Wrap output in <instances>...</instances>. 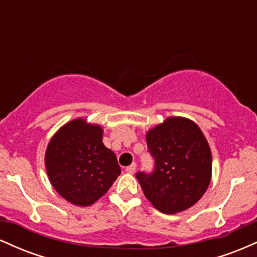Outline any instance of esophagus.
<instances>
[{
	"label": "esophagus",
	"instance_id": "1",
	"mask_svg": "<svg viewBox=\"0 0 257 257\" xmlns=\"http://www.w3.org/2000/svg\"><path fill=\"white\" fill-rule=\"evenodd\" d=\"M135 170H137V164H135V163H132L131 166H128L125 168V172L129 173V174H134Z\"/></svg>",
	"mask_w": 257,
	"mask_h": 257
}]
</instances>
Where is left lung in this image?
<instances>
[{
    "instance_id": "obj_1",
    "label": "left lung",
    "mask_w": 257,
    "mask_h": 257,
    "mask_svg": "<svg viewBox=\"0 0 257 257\" xmlns=\"http://www.w3.org/2000/svg\"><path fill=\"white\" fill-rule=\"evenodd\" d=\"M155 172L138 173L144 194L162 213L176 214L202 198L211 181L213 158L208 140L193 120L168 117L146 133Z\"/></svg>"
}]
</instances>
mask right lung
Masks as SVG:
<instances>
[{"instance_id":"right-lung-1","label":"right lung","mask_w":257,"mask_h":257,"mask_svg":"<svg viewBox=\"0 0 257 257\" xmlns=\"http://www.w3.org/2000/svg\"><path fill=\"white\" fill-rule=\"evenodd\" d=\"M104 129L84 118L65 123L53 135L44 155L54 190L73 205L94 204L120 174L113 151L102 143Z\"/></svg>"}]
</instances>
